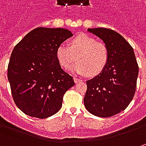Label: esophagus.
Segmentation results:
<instances>
[{
	"label": "esophagus",
	"mask_w": 146,
	"mask_h": 146,
	"mask_svg": "<svg viewBox=\"0 0 146 146\" xmlns=\"http://www.w3.org/2000/svg\"><path fill=\"white\" fill-rule=\"evenodd\" d=\"M74 80H75V82H76V83H79V82L82 81L81 79H79V78H78V77H76V76H75V77H74Z\"/></svg>",
	"instance_id": "esophagus-1"
}]
</instances>
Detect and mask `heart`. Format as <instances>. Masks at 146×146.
Instances as JSON below:
<instances>
[{
    "instance_id": "heart-1",
    "label": "heart",
    "mask_w": 146,
    "mask_h": 146,
    "mask_svg": "<svg viewBox=\"0 0 146 146\" xmlns=\"http://www.w3.org/2000/svg\"><path fill=\"white\" fill-rule=\"evenodd\" d=\"M57 58L62 66L70 68L77 74H87L95 76L105 69L109 60V48L103 42L86 34H80L73 38L70 45L59 44L57 48Z\"/></svg>"
}]
</instances>
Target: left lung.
<instances>
[{
	"mask_svg": "<svg viewBox=\"0 0 146 146\" xmlns=\"http://www.w3.org/2000/svg\"><path fill=\"white\" fill-rule=\"evenodd\" d=\"M109 48L108 63L99 75L86 81L84 98L93 115L107 118L124 110L132 102L137 80V62L130 44L118 32L107 28H88Z\"/></svg>",
	"mask_w": 146,
	"mask_h": 146,
	"instance_id": "1",
	"label": "left lung"
}]
</instances>
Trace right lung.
I'll return each instance as SVG.
<instances>
[{
    "mask_svg": "<svg viewBox=\"0 0 146 146\" xmlns=\"http://www.w3.org/2000/svg\"><path fill=\"white\" fill-rule=\"evenodd\" d=\"M72 36L64 28L37 27L15 45L8 80L14 102L24 114L45 119L61 109L63 95L75 82L62 69L57 48Z\"/></svg>",
    "mask_w": 146,
    "mask_h": 146,
    "instance_id": "1",
    "label": "right lung"
}]
</instances>
